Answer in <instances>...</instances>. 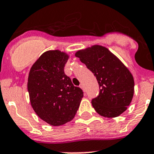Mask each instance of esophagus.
<instances>
[{
	"mask_svg": "<svg viewBox=\"0 0 154 154\" xmlns=\"http://www.w3.org/2000/svg\"><path fill=\"white\" fill-rule=\"evenodd\" d=\"M80 87L82 88V89L83 90V91H84V86H83V84H80Z\"/></svg>",
	"mask_w": 154,
	"mask_h": 154,
	"instance_id": "1",
	"label": "esophagus"
}]
</instances>
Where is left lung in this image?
Instances as JSON below:
<instances>
[{
	"instance_id": "left-lung-1",
	"label": "left lung",
	"mask_w": 154,
	"mask_h": 154,
	"mask_svg": "<svg viewBox=\"0 0 154 154\" xmlns=\"http://www.w3.org/2000/svg\"><path fill=\"white\" fill-rule=\"evenodd\" d=\"M75 56L94 74L99 84L98 95L91 100L95 111L106 118L120 116L131 103L134 93L131 73L103 46L94 45L79 51Z\"/></svg>"
}]
</instances>
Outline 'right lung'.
Segmentation results:
<instances>
[{"label": "right lung", "mask_w": 154, "mask_h": 154, "mask_svg": "<svg viewBox=\"0 0 154 154\" xmlns=\"http://www.w3.org/2000/svg\"><path fill=\"white\" fill-rule=\"evenodd\" d=\"M68 56L60 51L44 53L29 74L27 89L30 103L37 116L52 126L71 122L83 97L64 71Z\"/></svg>", "instance_id": "obj_1"}]
</instances>
